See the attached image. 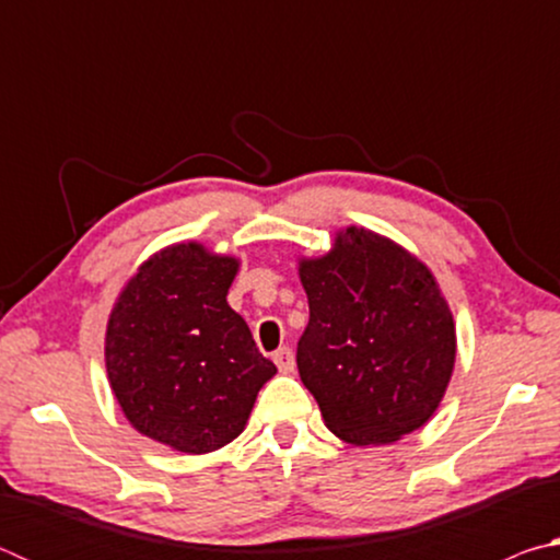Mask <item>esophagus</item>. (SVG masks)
<instances>
[{
	"mask_svg": "<svg viewBox=\"0 0 560 560\" xmlns=\"http://www.w3.org/2000/svg\"><path fill=\"white\" fill-rule=\"evenodd\" d=\"M273 363H277V368L281 373H291L293 365H296V360H293V350L291 348H279L277 353H273Z\"/></svg>",
	"mask_w": 560,
	"mask_h": 560,
	"instance_id": "esophagus-1",
	"label": "esophagus"
}]
</instances>
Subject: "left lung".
<instances>
[{
  "mask_svg": "<svg viewBox=\"0 0 560 560\" xmlns=\"http://www.w3.org/2000/svg\"><path fill=\"white\" fill-rule=\"evenodd\" d=\"M308 326L296 365L328 430L358 447L422 428L447 390L457 336L424 264L368 230L301 261Z\"/></svg>",
  "mask_w": 560,
  "mask_h": 560,
  "instance_id": "obj_1",
  "label": "left lung"
}]
</instances>
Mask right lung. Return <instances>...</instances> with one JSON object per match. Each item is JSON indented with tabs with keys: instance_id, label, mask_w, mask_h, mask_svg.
Segmentation results:
<instances>
[{
	"instance_id": "right-lung-1",
	"label": "right lung",
	"mask_w": 560,
	"mask_h": 560,
	"mask_svg": "<svg viewBox=\"0 0 560 560\" xmlns=\"http://www.w3.org/2000/svg\"><path fill=\"white\" fill-rule=\"evenodd\" d=\"M236 259L167 246L128 281L106 334L113 393L132 428L205 454L240 438L277 365L230 308Z\"/></svg>"
}]
</instances>
